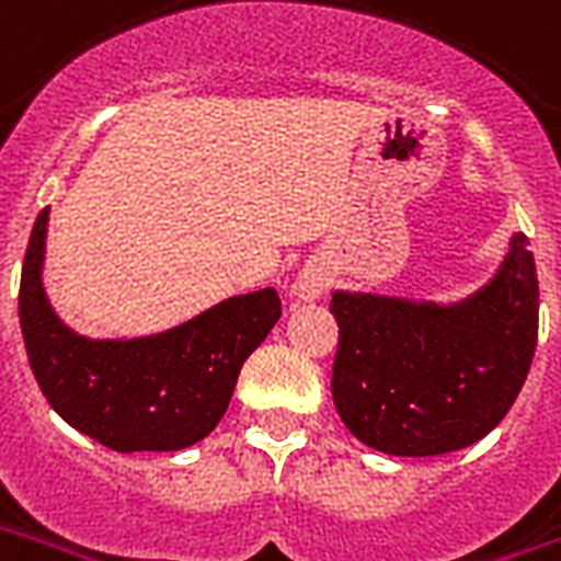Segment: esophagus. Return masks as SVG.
<instances>
[{
  "instance_id": "esophagus-1",
  "label": "esophagus",
  "mask_w": 561,
  "mask_h": 561,
  "mask_svg": "<svg viewBox=\"0 0 561 561\" xmlns=\"http://www.w3.org/2000/svg\"><path fill=\"white\" fill-rule=\"evenodd\" d=\"M330 288V273L321 267V264H309V267L300 270V276L294 282V294L306 302L321 300L323 294Z\"/></svg>"
}]
</instances>
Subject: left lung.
Segmentation results:
<instances>
[{
	"instance_id": "left-lung-1",
	"label": "left lung",
	"mask_w": 561,
	"mask_h": 561,
	"mask_svg": "<svg viewBox=\"0 0 561 561\" xmlns=\"http://www.w3.org/2000/svg\"><path fill=\"white\" fill-rule=\"evenodd\" d=\"M333 401L365 446L428 458L491 434L524 389L538 344V276L514 234L481 291L451 306L335 291Z\"/></svg>"
}]
</instances>
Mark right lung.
I'll use <instances>...</instances> for the list:
<instances>
[{
  "instance_id": "right-lung-1",
  "label": "right lung",
  "mask_w": 561,
  "mask_h": 561,
  "mask_svg": "<svg viewBox=\"0 0 561 561\" xmlns=\"http://www.w3.org/2000/svg\"><path fill=\"white\" fill-rule=\"evenodd\" d=\"M47 219L44 207L28 238L20 327L49 408L112 451H175L205 439L247 356L279 321V294H240L165 333L94 342L68 330L44 294Z\"/></svg>"
}]
</instances>
